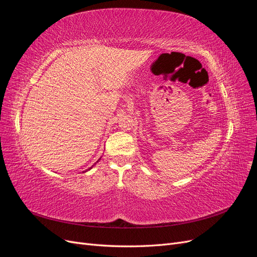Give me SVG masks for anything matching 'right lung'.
<instances>
[{
	"label": "right lung",
	"mask_w": 257,
	"mask_h": 257,
	"mask_svg": "<svg viewBox=\"0 0 257 257\" xmlns=\"http://www.w3.org/2000/svg\"><path fill=\"white\" fill-rule=\"evenodd\" d=\"M99 160H100V159H98V161H99ZM98 161H97V162H98ZM97 162H96V163H97ZM93 166H94V165H93ZM93 166H92V167H93ZM92 167H90V168H89V169H88V170H90V169H91V168H92ZM88 170H85V172H88ZM83 173H84V172H83Z\"/></svg>",
	"instance_id": "1"
}]
</instances>
